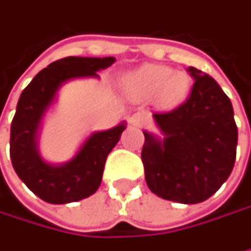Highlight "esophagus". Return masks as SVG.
Wrapping results in <instances>:
<instances>
[{"label": "esophagus", "mask_w": 251, "mask_h": 251, "mask_svg": "<svg viewBox=\"0 0 251 251\" xmlns=\"http://www.w3.org/2000/svg\"><path fill=\"white\" fill-rule=\"evenodd\" d=\"M146 121H148V117H146L143 112H136V114H133V115L130 117V124H133V126H136V127L145 126Z\"/></svg>", "instance_id": "1"}]
</instances>
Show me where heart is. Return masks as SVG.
Returning a JSON list of instances; mask_svg holds the SVG:
<instances>
[{"label":"heart","mask_w":251,"mask_h":251,"mask_svg":"<svg viewBox=\"0 0 251 251\" xmlns=\"http://www.w3.org/2000/svg\"><path fill=\"white\" fill-rule=\"evenodd\" d=\"M124 89L136 98L155 96L164 105H177L186 99L190 78L186 73L173 71L165 65H143L127 74L123 80Z\"/></svg>","instance_id":"heart-1"}]
</instances>
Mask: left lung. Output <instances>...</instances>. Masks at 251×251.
I'll return each instance as SVG.
<instances>
[{
    "label": "left lung",
    "instance_id": "obj_1",
    "mask_svg": "<svg viewBox=\"0 0 251 251\" xmlns=\"http://www.w3.org/2000/svg\"><path fill=\"white\" fill-rule=\"evenodd\" d=\"M194 78L190 96L173 111L155 112L164 133L156 140L145 131L142 161L148 187L177 203H200L229 177L238 130L229 98L203 71L188 67Z\"/></svg>",
    "mask_w": 251,
    "mask_h": 251
}]
</instances>
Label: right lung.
<instances>
[{
	"label": "right lung",
	"instance_id": "add662e5",
	"mask_svg": "<svg viewBox=\"0 0 251 251\" xmlns=\"http://www.w3.org/2000/svg\"><path fill=\"white\" fill-rule=\"evenodd\" d=\"M114 63V57L61 58L41 70L20 95L10 130L11 164L29 190L48 203L63 204L92 196L100 186L105 161L126 126L93 133L70 162L55 167L44 162L36 151L35 137L41 118L64 81L98 75L96 71Z\"/></svg>",
	"mask_w": 251,
	"mask_h": 251
}]
</instances>
